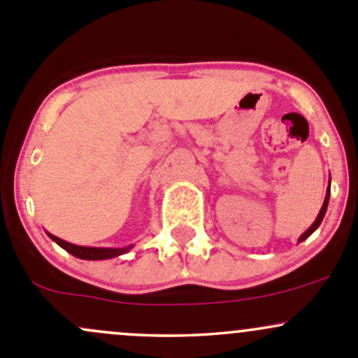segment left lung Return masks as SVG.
Masks as SVG:
<instances>
[{
	"instance_id": "1",
	"label": "left lung",
	"mask_w": 358,
	"mask_h": 358,
	"mask_svg": "<svg viewBox=\"0 0 358 358\" xmlns=\"http://www.w3.org/2000/svg\"><path fill=\"white\" fill-rule=\"evenodd\" d=\"M329 194H331V180H329V186H328V189H326V196H324V203H322V206H321V210H319V215L316 217V220H314V224L309 227V229L306 230V232L302 234L301 237H299V242H302V241H306L307 237L310 236V234L314 232V230L317 229L319 225H321V222H322V218H324V215H326V210H328V203H329Z\"/></svg>"
}]
</instances>
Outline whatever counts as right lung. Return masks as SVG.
I'll return each mask as SVG.
<instances>
[{
	"label": "right lung",
	"mask_w": 358,
	"mask_h": 358,
	"mask_svg": "<svg viewBox=\"0 0 358 358\" xmlns=\"http://www.w3.org/2000/svg\"><path fill=\"white\" fill-rule=\"evenodd\" d=\"M48 236L51 237L52 241L56 242L57 245L68 251L70 255L75 257H80V259H88V261H99V259H110V257H117L124 252H128L129 249L133 248L131 245H126V248H88V245H76L71 244V242H66L59 237L52 236V234L48 232Z\"/></svg>",
	"instance_id": "right-lung-1"
}]
</instances>
